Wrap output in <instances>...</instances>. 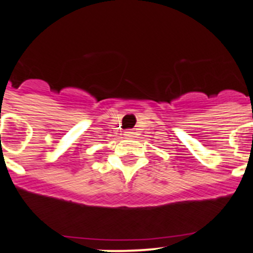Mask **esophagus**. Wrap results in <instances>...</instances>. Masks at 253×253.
I'll return each instance as SVG.
<instances>
[{
	"label": "esophagus",
	"instance_id": "obj_1",
	"mask_svg": "<svg viewBox=\"0 0 253 253\" xmlns=\"http://www.w3.org/2000/svg\"><path fill=\"white\" fill-rule=\"evenodd\" d=\"M124 135H125V138H134L135 133H134L133 130H126V131H124Z\"/></svg>",
	"mask_w": 253,
	"mask_h": 253
}]
</instances>
